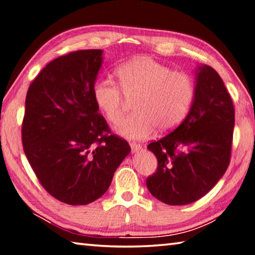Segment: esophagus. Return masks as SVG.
<instances>
[{
  "label": "esophagus",
  "instance_id": "34e87169",
  "mask_svg": "<svg viewBox=\"0 0 255 255\" xmlns=\"http://www.w3.org/2000/svg\"><path fill=\"white\" fill-rule=\"evenodd\" d=\"M130 147H131V151L132 152H137V151H139L141 149V145H140L139 142L132 141V142H130Z\"/></svg>",
  "mask_w": 255,
  "mask_h": 255
}]
</instances>
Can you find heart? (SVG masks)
<instances>
[{"mask_svg":"<svg viewBox=\"0 0 255 255\" xmlns=\"http://www.w3.org/2000/svg\"><path fill=\"white\" fill-rule=\"evenodd\" d=\"M116 75L120 88L113 80L98 79L92 86V97L112 124L122 118L124 97L135 99V114L115 127L118 135L142 139L156 128L160 132L172 130L186 117L195 96V83L188 73L172 71L155 59L141 55L119 66Z\"/></svg>","mask_w":255,"mask_h":255,"instance_id":"obj_1","label":"heart"}]
</instances>
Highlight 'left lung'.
<instances>
[{
  "label": "left lung",
  "instance_id": "obj_1",
  "mask_svg": "<svg viewBox=\"0 0 255 255\" xmlns=\"http://www.w3.org/2000/svg\"><path fill=\"white\" fill-rule=\"evenodd\" d=\"M195 96L184 122L147 146L156 156V173L146 185L157 200L186 205L211 191L228 169L234 106L224 82L206 64L196 69Z\"/></svg>",
  "mask_w": 255,
  "mask_h": 255
}]
</instances>
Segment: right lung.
<instances>
[{
  "label": "right lung",
  "mask_w": 255,
  "mask_h": 255,
  "mask_svg": "<svg viewBox=\"0 0 255 255\" xmlns=\"http://www.w3.org/2000/svg\"><path fill=\"white\" fill-rule=\"evenodd\" d=\"M103 50L61 55L42 69L27 90L23 149L40 184L69 205H87L107 192L129 152L98 112L92 86Z\"/></svg>",
  "instance_id": "obj_1"
}]
</instances>
